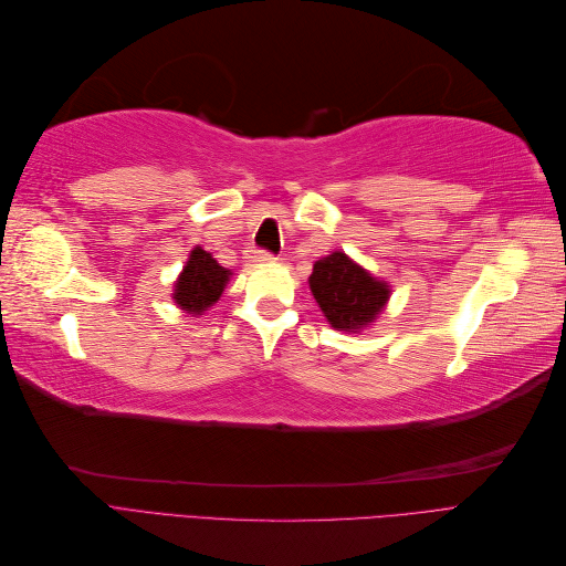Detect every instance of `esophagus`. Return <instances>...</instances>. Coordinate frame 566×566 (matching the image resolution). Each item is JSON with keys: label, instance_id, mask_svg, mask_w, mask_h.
Returning <instances> with one entry per match:
<instances>
[{"label": "esophagus", "instance_id": "1", "mask_svg": "<svg viewBox=\"0 0 566 566\" xmlns=\"http://www.w3.org/2000/svg\"><path fill=\"white\" fill-rule=\"evenodd\" d=\"M276 260H279V256L266 252V250H256V252H250V254H248V262H250V264H273Z\"/></svg>", "mask_w": 566, "mask_h": 566}]
</instances>
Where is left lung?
I'll return each instance as SVG.
<instances>
[{
	"instance_id": "1",
	"label": "left lung",
	"mask_w": 566,
	"mask_h": 566,
	"mask_svg": "<svg viewBox=\"0 0 566 566\" xmlns=\"http://www.w3.org/2000/svg\"><path fill=\"white\" fill-rule=\"evenodd\" d=\"M312 295L335 331L358 333L370 328L389 300V285L378 281L345 252H333L314 264Z\"/></svg>"
}]
</instances>
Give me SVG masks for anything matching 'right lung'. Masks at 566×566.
I'll list each match as a JSON object with an SVG mask.
<instances>
[{
  "label": "right lung",
  "instance_id": "right-lung-1",
  "mask_svg": "<svg viewBox=\"0 0 566 566\" xmlns=\"http://www.w3.org/2000/svg\"><path fill=\"white\" fill-rule=\"evenodd\" d=\"M231 279V271L219 266L210 252L193 248L188 254V262L175 283V302L186 314L200 316L224 293V285Z\"/></svg>",
  "mask_w": 566,
  "mask_h": 566
}]
</instances>
